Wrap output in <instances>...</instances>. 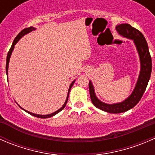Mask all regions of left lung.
I'll use <instances>...</instances> for the list:
<instances>
[{
	"label": "left lung",
	"instance_id": "left-lung-1",
	"mask_svg": "<svg viewBox=\"0 0 155 155\" xmlns=\"http://www.w3.org/2000/svg\"><path fill=\"white\" fill-rule=\"evenodd\" d=\"M118 34L133 40L134 42L140 60V73L138 77L135 88L132 94L121 103L114 104H107L103 103L96 97L91 81H89V92L91 102L98 109L109 113H121L132 109L137 105L143 97L151 73V58L148 50V43L143 34L139 30L134 28L129 24H121L115 27Z\"/></svg>",
	"mask_w": 155,
	"mask_h": 155
}]
</instances>
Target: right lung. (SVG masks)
<instances>
[{
	"label": "right lung",
	"mask_w": 155,
	"mask_h": 155,
	"mask_svg": "<svg viewBox=\"0 0 155 155\" xmlns=\"http://www.w3.org/2000/svg\"><path fill=\"white\" fill-rule=\"evenodd\" d=\"M35 29H36V28H34V27H30V28H27L23 29L22 31H21V32H20L19 34H18V35L16 36V37H15V40H14V41H13V43H12V46H11V48H10V51H8V54H7V63H6V73H7V78H8V68H9V62H10V58L11 54H12V51H13V49H14V46H15V45L17 43H18V40H19L20 39H21V37H23V36H25V34H28V33L31 32V31H34V30H35ZM74 82H75V80L73 81V82H72L71 84H70V87H69V90H68V96H67V99H66V101H65V102H64V105L62 106V107H61L60 109H58V110L56 111V112H53V113H51V114H49V115H37V114H34V113H32V112H28V111L25 110L24 109H24V110L25 111V112H27L28 113H29V114H30V115H34V116L37 117V118H50V117L54 116V115H55L56 114H58V112H60L62 110V109H64V108L65 107H66V104H67V103H68V101L69 93H70V89H71V87H72V86H73V84H74Z\"/></svg>",
	"instance_id": "add662e5"
}]
</instances>
